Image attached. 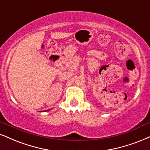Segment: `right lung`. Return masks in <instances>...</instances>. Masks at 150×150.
<instances>
[{"label": "right lung", "instance_id": "add662e5", "mask_svg": "<svg viewBox=\"0 0 150 150\" xmlns=\"http://www.w3.org/2000/svg\"><path fill=\"white\" fill-rule=\"evenodd\" d=\"M50 110H45V111H43V112H47V111H50Z\"/></svg>", "mask_w": 150, "mask_h": 150}]
</instances>
